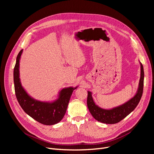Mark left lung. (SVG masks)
<instances>
[{
    "label": "left lung",
    "mask_w": 154,
    "mask_h": 154,
    "mask_svg": "<svg viewBox=\"0 0 154 154\" xmlns=\"http://www.w3.org/2000/svg\"><path fill=\"white\" fill-rule=\"evenodd\" d=\"M140 78L139 80L138 91H137L135 95L133 98L122 105V106H120L110 110H106L100 108L99 106L95 105L92 97V92L88 91L87 100V107L91 112V114L95 120L104 124H116L119 122L120 121L124 119L125 117H126L135 109L141 99L143 88V67L142 64L140 62Z\"/></svg>",
    "instance_id": "1"
}]
</instances>
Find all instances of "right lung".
<instances>
[{"label":"right lung","instance_id":"add662e5","mask_svg":"<svg viewBox=\"0 0 154 154\" xmlns=\"http://www.w3.org/2000/svg\"><path fill=\"white\" fill-rule=\"evenodd\" d=\"M23 50L17 55L14 69V82L16 97L27 114L39 123L51 125L59 123L66 114L72 94L75 88H63L57 100L53 102L36 100L30 97L21 85L19 78V61Z\"/></svg>","mask_w":154,"mask_h":154}]
</instances>
